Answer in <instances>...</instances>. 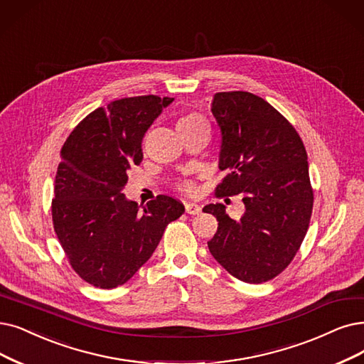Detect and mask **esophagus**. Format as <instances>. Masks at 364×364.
<instances>
[{
  "instance_id": "esophagus-1",
  "label": "esophagus",
  "mask_w": 364,
  "mask_h": 364,
  "mask_svg": "<svg viewBox=\"0 0 364 364\" xmlns=\"http://www.w3.org/2000/svg\"><path fill=\"white\" fill-rule=\"evenodd\" d=\"M185 210H186V213H190V215H198L201 212V206L197 205V203H186Z\"/></svg>"
}]
</instances>
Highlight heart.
Returning a JSON list of instances; mask_svg holds the SVG:
<instances>
[{
	"label": "heart",
	"mask_w": 364,
	"mask_h": 364,
	"mask_svg": "<svg viewBox=\"0 0 364 364\" xmlns=\"http://www.w3.org/2000/svg\"><path fill=\"white\" fill-rule=\"evenodd\" d=\"M188 125H206L205 119L201 118L200 114L197 113H188L185 116H182V118L178 121V128H182V127H188ZM182 190L186 191V193H194L196 191V186L190 182H185L182 185Z\"/></svg>",
	"instance_id": "1"
}]
</instances>
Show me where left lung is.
Here are the masks:
<instances>
[{
  "label": "left lung",
  "mask_w": 364,
  "mask_h": 364,
  "mask_svg": "<svg viewBox=\"0 0 364 364\" xmlns=\"http://www.w3.org/2000/svg\"><path fill=\"white\" fill-rule=\"evenodd\" d=\"M210 110L221 132L218 167L228 173L216 194H242L245 212L232 220L223 203L203 208L218 221L209 251L243 282L270 281L291 263L309 227L306 149L294 127L251 92H218Z\"/></svg>",
  "instance_id": "1"
}]
</instances>
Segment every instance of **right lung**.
I'll use <instances>...</instances> for the list:
<instances>
[{
    "mask_svg": "<svg viewBox=\"0 0 364 364\" xmlns=\"http://www.w3.org/2000/svg\"><path fill=\"white\" fill-rule=\"evenodd\" d=\"M173 98L141 95L98 107L71 132L61 151L52 201L53 228L71 267L88 284H125L152 257L167 224L185 212L158 196L141 210L122 190L141 158L144 133Z\"/></svg>",
    "mask_w": 364,
    "mask_h": 364,
    "instance_id": "obj_1",
    "label": "right lung"
}]
</instances>
